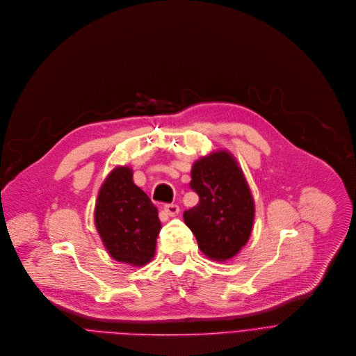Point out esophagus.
Segmentation results:
<instances>
[{
    "label": "esophagus",
    "mask_w": 356,
    "mask_h": 356,
    "mask_svg": "<svg viewBox=\"0 0 356 356\" xmlns=\"http://www.w3.org/2000/svg\"><path fill=\"white\" fill-rule=\"evenodd\" d=\"M164 211H165V215H168V216H177L178 213H179V206L178 204H172V203H167V204H164Z\"/></svg>",
    "instance_id": "1"
}]
</instances>
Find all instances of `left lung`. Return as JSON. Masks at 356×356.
Segmentation results:
<instances>
[{
  "mask_svg": "<svg viewBox=\"0 0 356 356\" xmlns=\"http://www.w3.org/2000/svg\"><path fill=\"white\" fill-rule=\"evenodd\" d=\"M189 186L199 203L184 211L200 251L216 261L234 257L248 241L254 222V200L243 171L227 152L196 161Z\"/></svg>",
  "mask_w": 356,
  "mask_h": 356,
  "instance_id": "8db88e82",
  "label": "left lung"
}]
</instances>
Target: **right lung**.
Masks as SVG:
<instances>
[{
  "label": "right lung",
  "instance_id": "obj_1",
  "mask_svg": "<svg viewBox=\"0 0 356 356\" xmlns=\"http://www.w3.org/2000/svg\"><path fill=\"white\" fill-rule=\"evenodd\" d=\"M131 177L127 167L108 175L97 199L95 225L112 258L140 266L154 257L161 223L157 207Z\"/></svg>",
  "mask_w": 356,
  "mask_h": 356
}]
</instances>
